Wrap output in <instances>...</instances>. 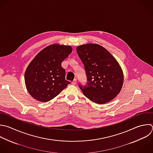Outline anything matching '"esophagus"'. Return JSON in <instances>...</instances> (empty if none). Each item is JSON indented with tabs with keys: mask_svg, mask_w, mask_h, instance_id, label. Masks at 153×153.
<instances>
[{
	"mask_svg": "<svg viewBox=\"0 0 153 153\" xmlns=\"http://www.w3.org/2000/svg\"><path fill=\"white\" fill-rule=\"evenodd\" d=\"M76 83H77V80H76V79H74V80L72 82V84L73 85H76Z\"/></svg>",
	"mask_w": 153,
	"mask_h": 153,
	"instance_id": "esophagus-1",
	"label": "esophagus"
}]
</instances>
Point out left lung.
<instances>
[{
    "instance_id": "8db88e82",
    "label": "left lung",
    "mask_w": 153,
    "mask_h": 153,
    "mask_svg": "<svg viewBox=\"0 0 153 153\" xmlns=\"http://www.w3.org/2000/svg\"><path fill=\"white\" fill-rule=\"evenodd\" d=\"M84 64L87 84L79 87L88 99L97 104L106 103L120 92L123 84L122 69L116 59L104 47L88 44L77 47Z\"/></svg>"
}]
</instances>
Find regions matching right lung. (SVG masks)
Instances as JSON below:
<instances>
[{
	"label": "right lung",
	"instance_id": "add662e5",
	"mask_svg": "<svg viewBox=\"0 0 153 153\" xmlns=\"http://www.w3.org/2000/svg\"><path fill=\"white\" fill-rule=\"evenodd\" d=\"M69 45L53 44L41 51L27 66L25 84L29 94L40 102H48L71 82L65 79L62 62L71 53Z\"/></svg>",
	"mask_w": 153,
	"mask_h": 153
}]
</instances>
